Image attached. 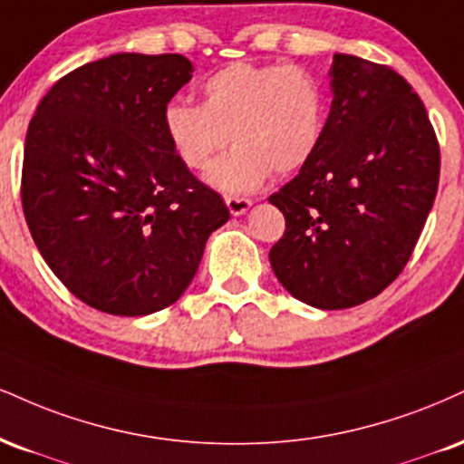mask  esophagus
Segmentation results:
<instances>
[{"mask_svg":"<svg viewBox=\"0 0 464 464\" xmlns=\"http://www.w3.org/2000/svg\"><path fill=\"white\" fill-rule=\"evenodd\" d=\"M225 203H227L228 211H231V216L246 214V211L250 209V205H253L250 203V198H239V197H227Z\"/></svg>","mask_w":464,"mask_h":464,"instance_id":"obj_1","label":"esophagus"}]
</instances>
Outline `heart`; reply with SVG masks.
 I'll return each mask as SVG.
<instances>
[{
    "mask_svg": "<svg viewBox=\"0 0 464 464\" xmlns=\"http://www.w3.org/2000/svg\"><path fill=\"white\" fill-rule=\"evenodd\" d=\"M203 103L170 102L161 127L189 170L211 166L209 183L227 194L253 192L275 172L303 170L320 149L328 119L322 77L298 64L233 63L203 82Z\"/></svg>",
    "mask_w": 464,
    "mask_h": 464,
    "instance_id": "1",
    "label": "heart"
}]
</instances>
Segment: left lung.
<instances>
[{"instance_id":"obj_1","label":"left lung","mask_w":464,"mask_h":464,"mask_svg":"<svg viewBox=\"0 0 464 464\" xmlns=\"http://www.w3.org/2000/svg\"><path fill=\"white\" fill-rule=\"evenodd\" d=\"M315 158L270 203L285 233L272 270L294 298L350 309L409 264L439 188L440 150L421 99L392 66L334 53Z\"/></svg>"}]
</instances>
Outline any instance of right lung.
I'll list each match as a JSON object with an SVG mask.
<instances>
[{"mask_svg": "<svg viewBox=\"0 0 464 464\" xmlns=\"http://www.w3.org/2000/svg\"><path fill=\"white\" fill-rule=\"evenodd\" d=\"M179 53H114L58 80L25 136L21 203L72 295L110 315L181 298L225 200L172 153L161 114L192 80Z\"/></svg>", "mask_w": 464, "mask_h": 464, "instance_id": "right-lung-1", "label": "right lung"}]
</instances>
